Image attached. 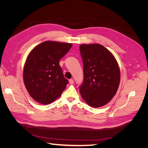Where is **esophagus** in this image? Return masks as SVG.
I'll use <instances>...</instances> for the list:
<instances>
[{
  "mask_svg": "<svg viewBox=\"0 0 148 148\" xmlns=\"http://www.w3.org/2000/svg\"><path fill=\"white\" fill-rule=\"evenodd\" d=\"M69 83H70V84H73L74 83L73 79H70L69 80Z\"/></svg>",
  "mask_w": 148,
  "mask_h": 148,
  "instance_id": "1",
  "label": "esophagus"
}]
</instances>
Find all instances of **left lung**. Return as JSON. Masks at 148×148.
I'll list each match as a JSON object with an SVG mask.
<instances>
[{
	"instance_id": "8db88e82",
	"label": "left lung",
	"mask_w": 148,
	"mask_h": 148,
	"mask_svg": "<svg viewBox=\"0 0 148 148\" xmlns=\"http://www.w3.org/2000/svg\"><path fill=\"white\" fill-rule=\"evenodd\" d=\"M79 51L84 74L80 94L88 105L102 107L118 90L120 81L118 63L112 53L99 44H82Z\"/></svg>"
}]
</instances>
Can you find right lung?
<instances>
[{
    "label": "right lung",
    "mask_w": 148,
    "mask_h": 148,
    "mask_svg": "<svg viewBox=\"0 0 148 148\" xmlns=\"http://www.w3.org/2000/svg\"><path fill=\"white\" fill-rule=\"evenodd\" d=\"M71 46L70 43L47 41L29 53L24 66L23 81L34 100L49 104L61 96L69 81L64 77L59 61Z\"/></svg>",
    "instance_id": "obj_1"
}]
</instances>
